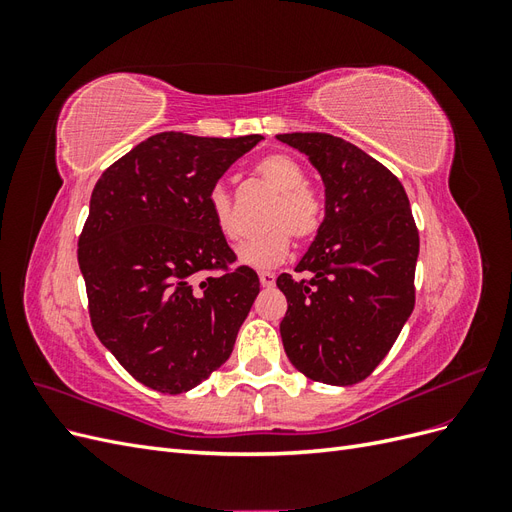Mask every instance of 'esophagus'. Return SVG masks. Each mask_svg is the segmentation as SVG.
<instances>
[{
    "label": "esophagus",
    "mask_w": 512,
    "mask_h": 512,
    "mask_svg": "<svg viewBox=\"0 0 512 512\" xmlns=\"http://www.w3.org/2000/svg\"><path fill=\"white\" fill-rule=\"evenodd\" d=\"M258 277H260V284H262V288H271V286H275V273H271V271H260V273H258Z\"/></svg>",
    "instance_id": "esophagus-1"
}]
</instances>
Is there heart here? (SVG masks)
Wrapping results in <instances>:
<instances>
[{"label": "heart", "instance_id": "b5f03b06", "mask_svg": "<svg viewBox=\"0 0 512 512\" xmlns=\"http://www.w3.org/2000/svg\"><path fill=\"white\" fill-rule=\"evenodd\" d=\"M258 179L277 192V200L267 213V232L245 241L237 258L247 267L267 269L275 267L286 258L294 239L314 237L322 224V198L307 185L305 168L286 153H271L256 164ZM211 218L230 243L243 237V226L235 209V200L224 183H215L207 196Z\"/></svg>", "mask_w": 512, "mask_h": 512}]
</instances>
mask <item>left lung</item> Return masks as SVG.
<instances>
[{
    "label": "left lung",
    "mask_w": 512,
    "mask_h": 512,
    "mask_svg": "<svg viewBox=\"0 0 512 512\" xmlns=\"http://www.w3.org/2000/svg\"><path fill=\"white\" fill-rule=\"evenodd\" d=\"M309 158L324 183V220L292 277L277 288L290 363L309 380H365L414 309L418 230L404 185L363 149L324 132L277 134Z\"/></svg>",
    "instance_id": "8db88e82"
}]
</instances>
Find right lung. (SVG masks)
Segmentation results:
<instances>
[{
	"instance_id": "add662e5",
	"label": "right lung",
	"mask_w": 512,
	"mask_h": 512,
	"mask_svg": "<svg viewBox=\"0 0 512 512\" xmlns=\"http://www.w3.org/2000/svg\"><path fill=\"white\" fill-rule=\"evenodd\" d=\"M260 134L160 132L108 166L79 237L100 342L153 391L194 389L228 361L260 290L215 226L207 196Z\"/></svg>"
}]
</instances>
